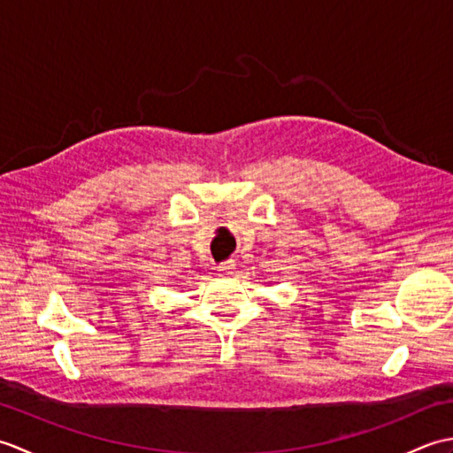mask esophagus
<instances>
[{
    "instance_id": "1",
    "label": "esophagus",
    "mask_w": 453,
    "mask_h": 453,
    "mask_svg": "<svg viewBox=\"0 0 453 453\" xmlns=\"http://www.w3.org/2000/svg\"><path fill=\"white\" fill-rule=\"evenodd\" d=\"M234 271H235V265H234V261H226V263L218 265V274H221V276H229V274H234Z\"/></svg>"
}]
</instances>
